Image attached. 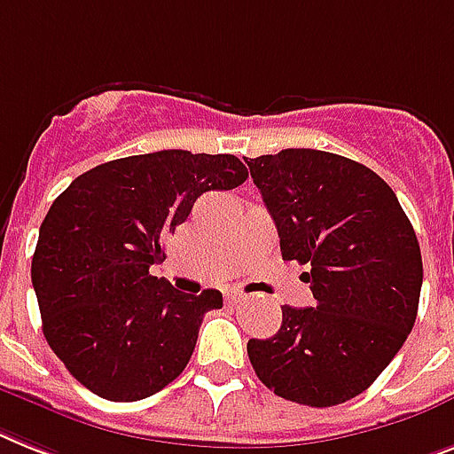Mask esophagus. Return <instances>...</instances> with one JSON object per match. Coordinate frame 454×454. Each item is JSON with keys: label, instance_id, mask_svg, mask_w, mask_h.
Here are the masks:
<instances>
[{"label": "esophagus", "instance_id": "34e87169", "mask_svg": "<svg viewBox=\"0 0 454 454\" xmlns=\"http://www.w3.org/2000/svg\"><path fill=\"white\" fill-rule=\"evenodd\" d=\"M226 301L231 305H235V303H239V301H245V294H239V291H231Z\"/></svg>", "mask_w": 454, "mask_h": 454}]
</instances>
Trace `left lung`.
<instances>
[{"label":"left lung","instance_id":"left-lung-1","mask_svg":"<svg viewBox=\"0 0 454 454\" xmlns=\"http://www.w3.org/2000/svg\"><path fill=\"white\" fill-rule=\"evenodd\" d=\"M282 259L310 270L315 308H282L272 338L247 342L268 389L329 408L373 385L418 317L422 254L406 212L366 165L317 149L245 158Z\"/></svg>","mask_w":454,"mask_h":454}]
</instances>
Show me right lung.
I'll use <instances>...</instances> for the list:
<instances>
[{"instance_id": "right-lung-1", "label": "right lung", "mask_w": 454, "mask_h": 454, "mask_svg": "<svg viewBox=\"0 0 454 454\" xmlns=\"http://www.w3.org/2000/svg\"><path fill=\"white\" fill-rule=\"evenodd\" d=\"M249 172L231 153L182 149L109 160L76 176L48 209L32 256L43 335L69 373L109 401L160 392L193 355L216 289L182 294L151 275L163 242L205 191Z\"/></svg>"}]
</instances>
